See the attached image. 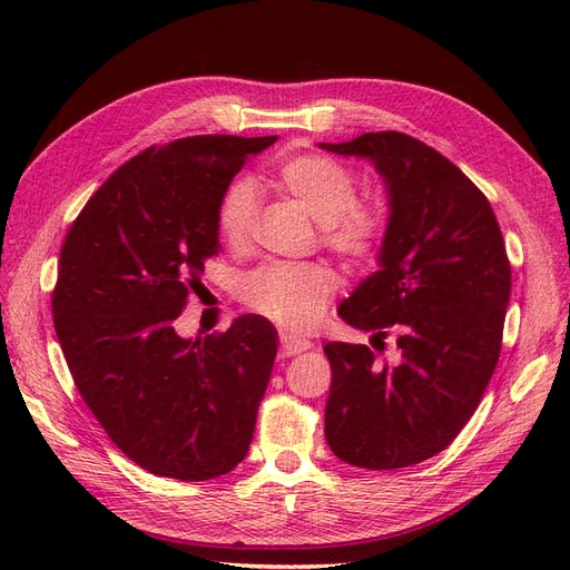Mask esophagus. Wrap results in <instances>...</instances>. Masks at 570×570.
<instances>
[{
  "label": "esophagus",
  "mask_w": 570,
  "mask_h": 570,
  "mask_svg": "<svg viewBox=\"0 0 570 570\" xmlns=\"http://www.w3.org/2000/svg\"><path fill=\"white\" fill-rule=\"evenodd\" d=\"M307 348H312V344H309L307 340L293 337V335H282V348H279L282 357L297 355V353H303V351H307Z\"/></svg>",
  "instance_id": "34e87169"
}]
</instances>
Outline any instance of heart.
<instances>
[{
  "mask_svg": "<svg viewBox=\"0 0 570 570\" xmlns=\"http://www.w3.org/2000/svg\"><path fill=\"white\" fill-rule=\"evenodd\" d=\"M269 185L301 203L318 222L321 239L351 267L379 261L387 237V217L376 203L357 200L355 173L325 155L286 159ZM215 226L228 249H243L254 226V191L247 183L230 185L217 203ZM337 286L327 265L269 263L243 286V301L256 314L295 333L312 331Z\"/></svg>",
  "mask_w": 570,
  "mask_h": 570,
  "instance_id": "obj_1",
  "label": "heart"
}]
</instances>
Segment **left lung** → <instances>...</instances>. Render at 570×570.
Listing matches in <instances>:
<instances>
[{
    "mask_svg": "<svg viewBox=\"0 0 570 570\" xmlns=\"http://www.w3.org/2000/svg\"><path fill=\"white\" fill-rule=\"evenodd\" d=\"M321 147L370 157L387 185L381 269L340 316L376 331L381 346L393 337L397 348L395 363L379 365L370 346H323L333 370L325 439L353 466H411L451 445L485 395L511 301V261L485 194L423 140L372 131Z\"/></svg>",
    "mask_w": 570,
    "mask_h": 570,
    "instance_id": "left-lung-1",
    "label": "left lung"
}]
</instances>
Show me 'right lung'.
Segmentation results:
<instances>
[{"instance_id": "right-lung-1", "label": "right lung", "mask_w": 570, "mask_h": 570, "mask_svg": "<svg viewBox=\"0 0 570 570\" xmlns=\"http://www.w3.org/2000/svg\"><path fill=\"white\" fill-rule=\"evenodd\" d=\"M277 136H187L119 166L71 224L52 318L80 397L131 462L209 481L245 460L277 331L256 314L196 340L175 333L207 258L217 203Z\"/></svg>"}]
</instances>
